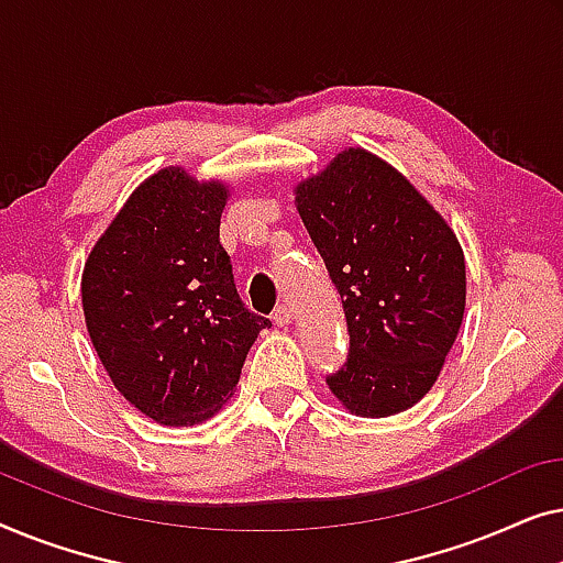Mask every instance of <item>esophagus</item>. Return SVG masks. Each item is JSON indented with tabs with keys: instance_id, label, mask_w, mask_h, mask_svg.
Masks as SVG:
<instances>
[{
	"instance_id": "obj_1",
	"label": "esophagus",
	"mask_w": 563,
	"mask_h": 563,
	"mask_svg": "<svg viewBox=\"0 0 563 563\" xmlns=\"http://www.w3.org/2000/svg\"><path fill=\"white\" fill-rule=\"evenodd\" d=\"M274 322H276V325H279V328H287V325H289V322H291V310H289L287 305L276 307V310H274Z\"/></svg>"
}]
</instances>
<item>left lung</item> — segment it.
<instances>
[{
  "label": "left lung",
  "instance_id": "left-lung-1",
  "mask_svg": "<svg viewBox=\"0 0 563 563\" xmlns=\"http://www.w3.org/2000/svg\"><path fill=\"white\" fill-rule=\"evenodd\" d=\"M297 210L351 338L328 387L361 418L407 410L435 384L464 320L456 235L402 174L364 148L338 153L299 184Z\"/></svg>",
  "mask_w": 563,
  "mask_h": 563
}]
</instances>
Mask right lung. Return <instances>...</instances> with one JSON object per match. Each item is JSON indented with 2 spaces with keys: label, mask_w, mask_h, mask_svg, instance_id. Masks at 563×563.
I'll return each instance as SVG.
<instances>
[{
  "label": "right lung",
  "mask_w": 563,
  "mask_h": 563,
  "mask_svg": "<svg viewBox=\"0 0 563 563\" xmlns=\"http://www.w3.org/2000/svg\"><path fill=\"white\" fill-rule=\"evenodd\" d=\"M228 189L164 168L137 187L89 253L84 318L130 405L164 426H197L233 395L272 320L243 305L220 243Z\"/></svg>",
  "instance_id": "right-lung-1"
}]
</instances>
